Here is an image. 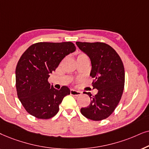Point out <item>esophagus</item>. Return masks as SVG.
Masks as SVG:
<instances>
[{
  "mask_svg": "<svg viewBox=\"0 0 149 149\" xmlns=\"http://www.w3.org/2000/svg\"><path fill=\"white\" fill-rule=\"evenodd\" d=\"M70 94L71 95H74V96H78V95H80L82 94V93H81L80 91H77L73 90V89H71Z\"/></svg>",
  "mask_w": 149,
  "mask_h": 149,
  "instance_id": "obj_1",
  "label": "esophagus"
}]
</instances>
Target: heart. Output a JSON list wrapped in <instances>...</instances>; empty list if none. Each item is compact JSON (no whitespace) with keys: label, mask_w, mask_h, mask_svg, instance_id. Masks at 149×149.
I'll use <instances>...</instances> for the list:
<instances>
[{"label":"heart","mask_w":149,"mask_h":149,"mask_svg":"<svg viewBox=\"0 0 149 149\" xmlns=\"http://www.w3.org/2000/svg\"><path fill=\"white\" fill-rule=\"evenodd\" d=\"M83 57H87L86 55H85L84 54H80L78 55V57L77 58H83Z\"/></svg>","instance_id":"b5f03b06"}]
</instances>
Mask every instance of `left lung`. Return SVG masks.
<instances>
[{
    "instance_id": "obj_1",
    "label": "left lung",
    "mask_w": 149,
    "mask_h": 149,
    "mask_svg": "<svg viewBox=\"0 0 149 149\" xmlns=\"http://www.w3.org/2000/svg\"><path fill=\"white\" fill-rule=\"evenodd\" d=\"M76 45L91 59L93 86L98 90L95 95L84 92L90 97L91 103L80 112L88 119L104 120L112 114L121 99L125 85L123 63L117 52L105 43L77 41Z\"/></svg>"
}]
</instances>
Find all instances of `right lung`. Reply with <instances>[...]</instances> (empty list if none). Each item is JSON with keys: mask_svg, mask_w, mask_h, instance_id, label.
<instances>
[{"mask_svg": "<svg viewBox=\"0 0 149 149\" xmlns=\"http://www.w3.org/2000/svg\"><path fill=\"white\" fill-rule=\"evenodd\" d=\"M76 50L72 42H39L31 45L22 55L15 69L17 94L25 110L40 119L55 116L63 98L70 94L68 87L57 90L48 82L67 55Z\"/></svg>", "mask_w": 149, "mask_h": 149, "instance_id": "right-lung-1", "label": "right lung"}]
</instances>
